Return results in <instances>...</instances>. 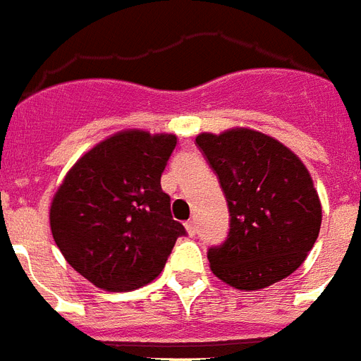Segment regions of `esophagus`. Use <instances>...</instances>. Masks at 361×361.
<instances>
[{"instance_id": "esophagus-1", "label": "esophagus", "mask_w": 361, "mask_h": 361, "mask_svg": "<svg viewBox=\"0 0 361 361\" xmlns=\"http://www.w3.org/2000/svg\"><path fill=\"white\" fill-rule=\"evenodd\" d=\"M185 228L189 231V235H196L198 233V224H196V221H187Z\"/></svg>"}]
</instances>
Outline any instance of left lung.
I'll return each mask as SVG.
<instances>
[{
	"instance_id": "1",
	"label": "left lung",
	"mask_w": 361,
	"mask_h": 361,
	"mask_svg": "<svg viewBox=\"0 0 361 361\" xmlns=\"http://www.w3.org/2000/svg\"><path fill=\"white\" fill-rule=\"evenodd\" d=\"M196 146L230 211L226 239L207 250L215 276L256 291L297 271L321 230V202L302 161L252 130L202 133Z\"/></svg>"
}]
</instances>
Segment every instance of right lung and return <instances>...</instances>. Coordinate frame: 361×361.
I'll use <instances>...</instances> for the list:
<instances>
[{
	"label": "right lung",
	"mask_w": 361,
	"mask_h": 361,
	"mask_svg": "<svg viewBox=\"0 0 361 361\" xmlns=\"http://www.w3.org/2000/svg\"><path fill=\"white\" fill-rule=\"evenodd\" d=\"M176 142L174 135L116 133L87 152L55 192V245L94 286L128 291L152 282L187 235L161 189Z\"/></svg>",
	"instance_id": "obj_1"
}]
</instances>
